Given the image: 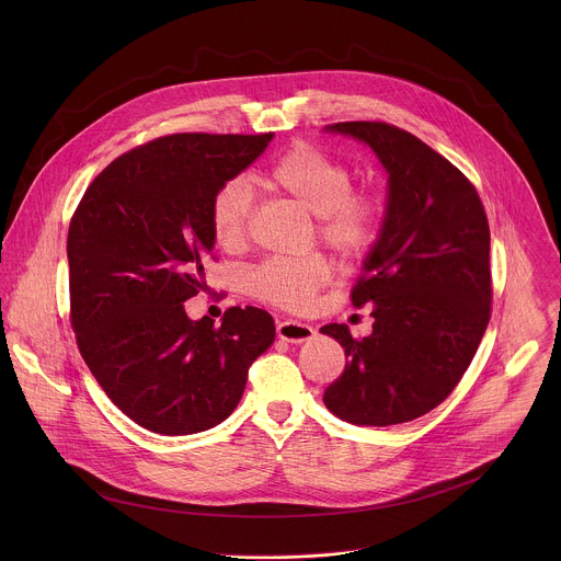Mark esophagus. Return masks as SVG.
I'll list each match as a JSON object with an SVG mask.
<instances>
[{
	"instance_id": "34e87169",
	"label": "esophagus",
	"mask_w": 561,
	"mask_h": 561,
	"mask_svg": "<svg viewBox=\"0 0 561 561\" xmlns=\"http://www.w3.org/2000/svg\"><path fill=\"white\" fill-rule=\"evenodd\" d=\"M276 334L283 341L302 343V341H309L316 336V328L311 323H302V321L283 320L276 323Z\"/></svg>"
}]
</instances>
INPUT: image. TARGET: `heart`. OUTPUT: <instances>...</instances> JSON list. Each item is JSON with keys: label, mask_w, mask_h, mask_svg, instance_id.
I'll use <instances>...</instances> for the list:
<instances>
[{"label": "heart", "mask_w": 561, "mask_h": 561, "mask_svg": "<svg viewBox=\"0 0 561 561\" xmlns=\"http://www.w3.org/2000/svg\"><path fill=\"white\" fill-rule=\"evenodd\" d=\"M261 181L316 214L318 240L343 259L365 256L382 233L387 216L382 196L354 187V170L320 147L291 145L265 168ZM252 216L254 194L241 176L222 181L211 194L209 227L222 250L238 252L245 245ZM330 278L332 265L321 254L270 256L245 272V289L265 305L305 313Z\"/></svg>", "instance_id": "1"}]
</instances>
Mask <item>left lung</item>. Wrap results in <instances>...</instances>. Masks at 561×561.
Here are the masks:
<instances>
[{
  "mask_svg": "<svg viewBox=\"0 0 561 561\" xmlns=\"http://www.w3.org/2000/svg\"><path fill=\"white\" fill-rule=\"evenodd\" d=\"M325 129L376 151L389 205L352 289L356 309L371 305L374 332L321 328L347 358L323 403L354 425L405 423L449 398L480 347L492 307L488 218L476 185L416 136L382 121Z\"/></svg>",
  "mask_w": 561,
  "mask_h": 561,
  "instance_id": "8db88e82",
  "label": "left lung"
}]
</instances>
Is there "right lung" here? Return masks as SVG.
<instances>
[{"instance_id":"add662e5","label":"right lung","mask_w":561,"mask_h":561,"mask_svg":"<svg viewBox=\"0 0 561 561\" xmlns=\"http://www.w3.org/2000/svg\"><path fill=\"white\" fill-rule=\"evenodd\" d=\"M274 134H172L112 161L71 218V325L81 358L131 421L165 436L222 423L240 403L274 320L231 307L222 323L192 321L205 291L209 201L256 160Z\"/></svg>"}]
</instances>
